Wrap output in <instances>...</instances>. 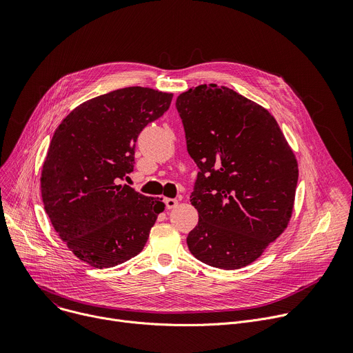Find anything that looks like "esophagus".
I'll return each instance as SVG.
<instances>
[{
    "mask_svg": "<svg viewBox=\"0 0 353 353\" xmlns=\"http://www.w3.org/2000/svg\"><path fill=\"white\" fill-rule=\"evenodd\" d=\"M164 203L167 206V209H174L178 206V201L176 199H172V198H165L164 199Z\"/></svg>",
    "mask_w": 353,
    "mask_h": 353,
    "instance_id": "esophagus-1",
    "label": "esophagus"
}]
</instances>
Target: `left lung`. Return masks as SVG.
<instances>
[{
  "instance_id": "8db88e82",
  "label": "left lung",
  "mask_w": 353,
  "mask_h": 353,
  "mask_svg": "<svg viewBox=\"0 0 353 353\" xmlns=\"http://www.w3.org/2000/svg\"><path fill=\"white\" fill-rule=\"evenodd\" d=\"M188 152L199 167L190 203L199 221L192 255L232 270L256 261L286 230L299 165L275 117L227 87L203 84L176 98Z\"/></svg>"
}]
</instances>
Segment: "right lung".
I'll list each match as a JSON object with an SVG mask.
<instances>
[{
    "instance_id": "obj_1",
    "label": "right lung",
    "mask_w": 353,
    "mask_h": 353,
    "mask_svg": "<svg viewBox=\"0 0 353 353\" xmlns=\"http://www.w3.org/2000/svg\"><path fill=\"white\" fill-rule=\"evenodd\" d=\"M172 94L128 87L72 109L42 167L45 210L68 250L94 268L140 254L164 202L119 183L133 171L140 132L168 110Z\"/></svg>"
}]
</instances>
